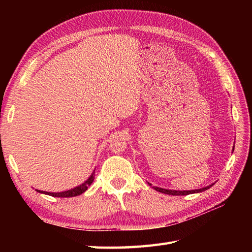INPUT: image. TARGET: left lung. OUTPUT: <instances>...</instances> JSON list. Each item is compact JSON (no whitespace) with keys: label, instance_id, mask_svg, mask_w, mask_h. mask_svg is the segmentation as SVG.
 I'll return each mask as SVG.
<instances>
[{"label":"left lung","instance_id":"8db88e82","mask_svg":"<svg viewBox=\"0 0 252 252\" xmlns=\"http://www.w3.org/2000/svg\"><path fill=\"white\" fill-rule=\"evenodd\" d=\"M233 152H234V146H233ZM148 183V182H147ZM149 186H152L151 183H148ZM215 184V183H213ZM208 185L206 187H202V189H191V190H174V189H161V187H157V186H154V189H156L157 191L162 192V194H167V195H173V196H185V195H189V194H196V192H201V191H205L208 189H210V187L213 185Z\"/></svg>","mask_w":252,"mask_h":252}]
</instances>
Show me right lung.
<instances>
[{
  "label": "right lung",
  "instance_id": "right-lung-1",
  "mask_svg": "<svg viewBox=\"0 0 252 252\" xmlns=\"http://www.w3.org/2000/svg\"><path fill=\"white\" fill-rule=\"evenodd\" d=\"M95 171V170H94ZM93 171V173L90 175V178L83 182L82 184H80L76 187H73L71 189H68L65 191H60V192H51V191H43V190H39V189H35L37 192H41V194H45V195H50L53 197H61V198H66V197H76L83 194V192L88 189V187L93 183L94 181V176H95V172Z\"/></svg>",
  "mask_w": 252,
  "mask_h": 252
}]
</instances>
